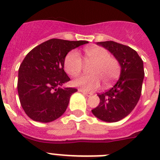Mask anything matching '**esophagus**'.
<instances>
[{
	"label": "esophagus",
	"mask_w": 160,
	"mask_h": 160,
	"mask_svg": "<svg viewBox=\"0 0 160 160\" xmlns=\"http://www.w3.org/2000/svg\"><path fill=\"white\" fill-rule=\"evenodd\" d=\"M78 91H79V92L82 93V94H84V95L87 96V97H90V95H92V94H91V93L86 92V91H84V90H82V89H78Z\"/></svg>",
	"instance_id": "obj_1"
}]
</instances>
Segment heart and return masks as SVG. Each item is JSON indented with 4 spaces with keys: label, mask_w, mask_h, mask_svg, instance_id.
<instances>
[{
    "label": "heart",
    "mask_w": 160,
    "mask_h": 160,
    "mask_svg": "<svg viewBox=\"0 0 160 160\" xmlns=\"http://www.w3.org/2000/svg\"><path fill=\"white\" fill-rule=\"evenodd\" d=\"M84 61L93 63L90 69V75H82L73 81V85L85 91L96 90L101 81L104 86H109L119 77L121 68L116 58L111 57L107 49L101 46H91L85 49ZM83 62L81 56L76 50L66 54L64 60V69L68 74L75 77L81 73Z\"/></svg>",
    "instance_id": "1"
}]
</instances>
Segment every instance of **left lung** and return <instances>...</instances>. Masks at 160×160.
Wrapping results in <instances>:
<instances>
[{"label":"left lung","instance_id":"obj_1","mask_svg":"<svg viewBox=\"0 0 160 160\" xmlns=\"http://www.w3.org/2000/svg\"><path fill=\"white\" fill-rule=\"evenodd\" d=\"M111 52L121 66L120 78L114 87L98 94L100 102L92 113L98 119L118 122L127 117L137 105L144 78L143 62L137 52L113 41L97 42Z\"/></svg>","mask_w":160,"mask_h":160}]
</instances>
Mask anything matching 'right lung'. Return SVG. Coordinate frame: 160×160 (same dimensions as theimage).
I'll return each instance as SVG.
<instances>
[{
    "instance_id": "obj_1",
    "label": "right lung",
    "mask_w": 160,
    "mask_h": 160,
    "mask_svg": "<svg viewBox=\"0 0 160 160\" xmlns=\"http://www.w3.org/2000/svg\"><path fill=\"white\" fill-rule=\"evenodd\" d=\"M88 43L53 38L36 46L24 58L18 70V91L21 105L31 119L49 122L66 111L77 89L62 87L70 78L64 60L70 50Z\"/></svg>"
}]
</instances>
